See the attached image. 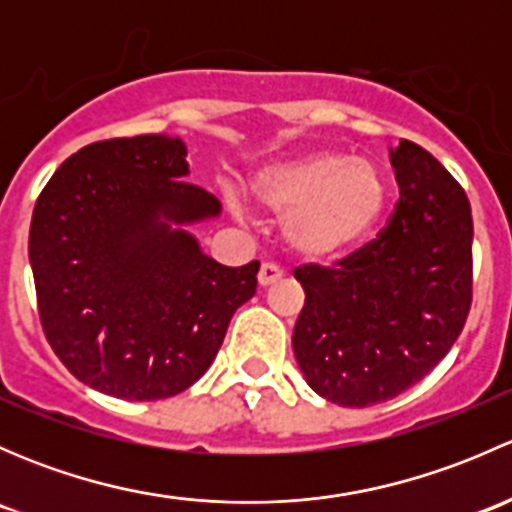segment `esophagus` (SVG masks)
Instances as JSON below:
<instances>
[{"instance_id":"obj_1","label":"esophagus","mask_w":512,"mask_h":512,"mask_svg":"<svg viewBox=\"0 0 512 512\" xmlns=\"http://www.w3.org/2000/svg\"><path fill=\"white\" fill-rule=\"evenodd\" d=\"M277 280H282V270L277 265H272V262H265V265L260 267V272H257V282H260V287L275 285Z\"/></svg>"}]
</instances>
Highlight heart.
<instances>
[{"label":"heart","instance_id":"obj_1","mask_svg":"<svg viewBox=\"0 0 512 512\" xmlns=\"http://www.w3.org/2000/svg\"><path fill=\"white\" fill-rule=\"evenodd\" d=\"M252 190L262 208L280 215L285 242L307 260H332L359 245L379 223L389 195L374 160L342 151L267 165Z\"/></svg>","mask_w":512,"mask_h":512}]
</instances>
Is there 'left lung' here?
<instances>
[{"label": "left lung", "mask_w": 512, "mask_h": 512, "mask_svg": "<svg viewBox=\"0 0 512 512\" xmlns=\"http://www.w3.org/2000/svg\"><path fill=\"white\" fill-rule=\"evenodd\" d=\"M389 156L399 183L389 225L334 267L294 270L299 369L319 396L352 409L418 384L456 344L473 299L466 190L416 143Z\"/></svg>", "instance_id": "obj_1"}]
</instances>
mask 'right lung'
<instances>
[{
	"instance_id": "1",
	"label": "right lung",
	"mask_w": 512,
	"mask_h": 512,
	"mask_svg": "<svg viewBox=\"0 0 512 512\" xmlns=\"http://www.w3.org/2000/svg\"><path fill=\"white\" fill-rule=\"evenodd\" d=\"M180 138H111L59 165L29 227L39 319L79 381L158 401L213 364L227 324L255 294L260 262L225 267L188 230L220 200L188 183Z\"/></svg>"
}]
</instances>
